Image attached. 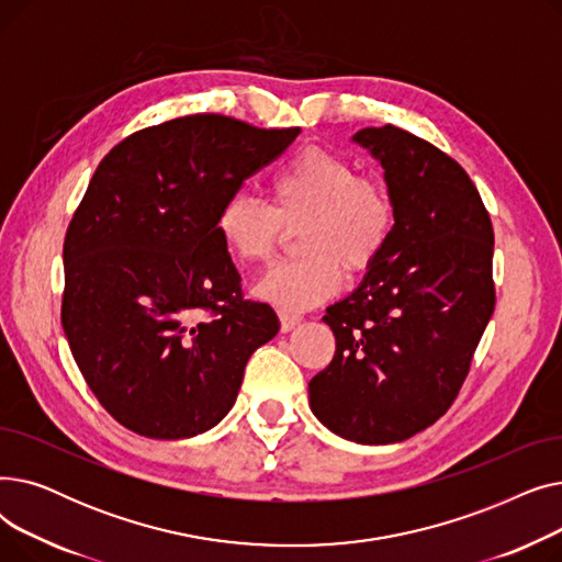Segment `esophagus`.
Listing matches in <instances>:
<instances>
[{"instance_id":"esophagus-1","label":"esophagus","mask_w":562,"mask_h":562,"mask_svg":"<svg viewBox=\"0 0 562 562\" xmlns=\"http://www.w3.org/2000/svg\"><path fill=\"white\" fill-rule=\"evenodd\" d=\"M301 323V316H296V314H284V312H280V330L282 333H289V330H293Z\"/></svg>"}]
</instances>
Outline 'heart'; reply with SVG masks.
Returning <instances> with one entry per match:
<instances>
[{
  "label": "heart",
  "instance_id": "1",
  "mask_svg": "<svg viewBox=\"0 0 562 562\" xmlns=\"http://www.w3.org/2000/svg\"><path fill=\"white\" fill-rule=\"evenodd\" d=\"M273 206L236 193L218 214V234L241 263H266L299 232L296 261L278 263L255 284V296L284 314H301L333 299L344 269L362 276L385 252L396 210L385 184L358 175L346 157L307 147L271 184Z\"/></svg>",
  "mask_w": 562,
  "mask_h": 562
}]
</instances>
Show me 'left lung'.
I'll list each match as a JSON object with an SVG mask.
<instances>
[{"mask_svg": "<svg viewBox=\"0 0 562 562\" xmlns=\"http://www.w3.org/2000/svg\"><path fill=\"white\" fill-rule=\"evenodd\" d=\"M352 140L385 168L392 239L323 321L335 358L310 380L316 419L358 445H394L432 426L456 401L494 312V232L464 168L401 127Z\"/></svg>", "mask_w": 562, "mask_h": 562, "instance_id": "left-lung-1", "label": "left lung"}]
</instances>
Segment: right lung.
Wrapping results in <instances>:
<instances>
[{
  "mask_svg": "<svg viewBox=\"0 0 562 562\" xmlns=\"http://www.w3.org/2000/svg\"><path fill=\"white\" fill-rule=\"evenodd\" d=\"M299 134L195 113L134 132L100 161L66 232L61 323L86 385L117 424L184 439L234 405L250 356L280 321L244 299L216 223Z\"/></svg>",
  "mask_w": 562,
  "mask_h": 562,
  "instance_id": "right-lung-1",
  "label": "right lung"
}]
</instances>
